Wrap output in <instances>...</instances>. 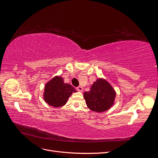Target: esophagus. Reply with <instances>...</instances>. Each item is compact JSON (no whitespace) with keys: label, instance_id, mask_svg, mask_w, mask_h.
Wrapping results in <instances>:
<instances>
[{"label":"esophagus","instance_id":"esophagus-1","mask_svg":"<svg viewBox=\"0 0 158 158\" xmlns=\"http://www.w3.org/2000/svg\"><path fill=\"white\" fill-rule=\"evenodd\" d=\"M76 89H77V90L78 91V92H82V91H83V88L81 87V86H78V87L76 88Z\"/></svg>","mask_w":158,"mask_h":158}]
</instances>
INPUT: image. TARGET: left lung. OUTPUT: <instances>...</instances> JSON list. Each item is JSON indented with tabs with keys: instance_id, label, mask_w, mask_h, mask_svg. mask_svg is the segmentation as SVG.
<instances>
[{
	"instance_id": "left-lung-1",
	"label": "left lung",
	"mask_w": 158,
	"mask_h": 158,
	"mask_svg": "<svg viewBox=\"0 0 158 158\" xmlns=\"http://www.w3.org/2000/svg\"><path fill=\"white\" fill-rule=\"evenodd\" d=\"M116 92L107 80L98 78L92 84L89 92L84 94L88 107L92 111L102 113L114 104Z\"/></svg>"
}]
</instances>
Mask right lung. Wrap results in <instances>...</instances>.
I'll return each instance as SVG.
<instances>
[{"label":"right lung","mask_w":158,"mask_h":158,"mask_svg":"<svg viewBox=\"0 0 158 158\" xmlns=\"http://www.w3.org/2000/svg\"><path fill=\"white\" fill-rule=\"evenodd\" d=\"M76 90L71 85L64 82L60 76H55L45 85L44 98L49 106L59 107L63 106L68 99Z\"/></svg>","instance_id":"obj_1"}]
</instances>
